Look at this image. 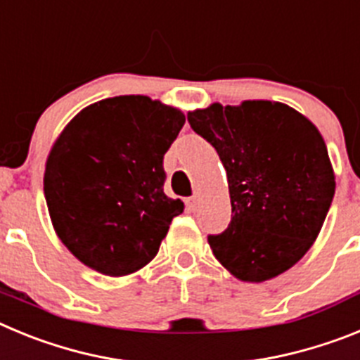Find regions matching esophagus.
Segmentation results:
<instances>
[{
  "mask_svg": "<svg viewBox=\"0 0 360 360\" xmlns=\"http://www.w3.org/2000/svg\"><path fill=\"white\" fill-rule=\"evenodd\" d=\"M198 195H193V196H189V198L186 200V205H187V209H189V211H196V207H198Z\"/></svg>",
  "mask_w": 360,
  "mask_h": 360,
  "instance_id": "34e87169",
  "label": "esophagus"
}]
</instances>
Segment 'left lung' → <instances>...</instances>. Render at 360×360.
<instances>
[{"label": "left lung", "mask_w": 360, "mask_h": 360, "mask_svg": "<svg viewBox=\"0 0 360 360\" xmlns=\"http://www.w3.org/2000/svg\"><path fill=\"white\" fill-rule=\"evenodd\" d=\"M187 120L227 171L232 216L221 234L209 236L216 259L241 281L283 274L316 241L335 195L319 129L270 101L211 104Z\"/></svg>", "instance_id": "left-lung-1"}]
</instances>
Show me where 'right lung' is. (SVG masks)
Here are the masks:
<instances>
[{
  "mask_svg": "<svg viewBox=\"0 0 360 360\" xmlns=\"http://www.w3.org/2000/svg\"><path fill=\"white\" fill-rule=\"evenodd\" d=\"M184 122L176 108L120 95L84 108L63 129L46 160L44 198L79 262L119 278L157 256L184 212L164 193V155Z\"/></svg>",
  "mask_w": 360,
  "mask_h": 360,
  "instance_id": "1",
  "label": "right lung"
}]
</instances>
